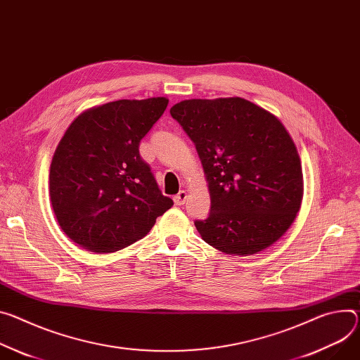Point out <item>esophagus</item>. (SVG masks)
Returning a JSON list of instances; mask_svg holds the SVG:
<instances>
[{"label": "esophagus", "mask_w": 360, "mask_h": 360, "mask_svg": "<svg viewBox=\"0 0 360 360\" xmlns=\"http://www.w3.org/2000/svg\"><path fill=\"white\" fill-rule=\"evenodd\" d=\"M185 201H186V192L185 191H181L178 195H175V197H174L175 205H184Z\"/></svg>", "instance_id": "34e87169"}]
</instances>
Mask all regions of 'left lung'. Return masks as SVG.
Masks as SVG:
<instances>
[{
    "mask_svg": "<svg viewBox=\"0 0 360 360\" xmlns=\"http://www.w3.org/2000/svg\"><path fill=\"white\" fill-rule=\"evenodd\" d=\"M171 115L197 148L211 212L195 221L202 240L230 255L278 241L303 200L302 162L283 123L243 97L182 101Z\"/></svg>",
    "mask_w": 360,
    "mask_h": 360,
    "instance_id": "obj_1",
    "label": "left lung"
}]
</instances>
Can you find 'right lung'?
Listing matches in <instances>:
<instances>
[{"mask_svg": "<svg viewBox=\"0 0 360 360\" xmlns=\"http://www.w3.org/2000/svg\"><path fill=\"white\" fill-rule=\"evenodd\" d=\"M168 102L150 97L94 106L64 132L50 165V201L63 233L80 247L122 250L142 240L174 205L139 155Z\"/></svg>", "mask_w": 360, "mask_h": 360, "instance_id": "add662e5", "label": "right lung"}]
</instances>
